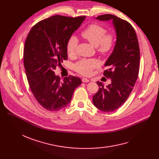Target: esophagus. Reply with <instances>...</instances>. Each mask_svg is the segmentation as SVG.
<instances>
[{
  "instance_id": "1",
  "label": "esophagus",
  "mask_w": 159,
  "mask_h": 159,
  "mask_svg": "<svg viewBox=\"0 0 159 159\" xmlns=\"http://www.w3.org/2000/svg\"><path fill=\"white\" fill-rule=\"evenodd\" d=\"M82 82H89V80H88V79H86V78H83L82 79Z\"/></svg>"
}]
</instances>
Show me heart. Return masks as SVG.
I'll return each instance as SVG.
<instances>
[{"mask_svg": "<svg viewBox=\"0 0 159 159\" xmlns=\"http://www.w3.org/2000/svg\"><path fill=\"white\" fill-rule=\"evenodd\" d=\"M81 35L93 46L97 47V52L103 56L109 54L114 48L115 37L113 33H106V30L98 24H91L81 33ZM79 43L77 37L71 35L67 41L66 52L68 55L75 54ZM100 66V62L95 58L82 59L76 63L74 68L79 73L89 76L93 70Z\"/></svg>", "mask_w": 159, "mask_h": 159, "instance_id": "1", "label": "heart"}]
</instances>
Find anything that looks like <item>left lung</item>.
Here are the masks:
<instances>
[{
    "label": "left lung",
    "instance_id": "obj_1",
    "mask_svg": "<svg viewBox=\"0 0 159 159\" xmlns=\"http://www.w3.org/2000/svg\"><path fill=\"white\" fill-rule=\"evenodd\" d=\"M99 20H112L116 34L113 51L105 63L104 75L111 83L104 88L101 82L93 97V102L100 110L112 112L127 100L137 79L140 64V49L135 31L126 20L111 14L99 15Z\"/></svg>",
    "mask_w": 159,
    "mask_h": 159
}]
</instances>
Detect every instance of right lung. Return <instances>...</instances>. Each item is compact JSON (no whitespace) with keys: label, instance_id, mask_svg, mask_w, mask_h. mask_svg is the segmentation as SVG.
Returning <instances> with one entry per match:
<instances>
[{"label":"right lung","instance_id":"add662e5","mask_svg":"<svg viewBox=\"0 0 159 159\" xmlns=\"http://www.w3.org/2000/svg\"><path fill=\"white\" fill-rule=\"evenodd\" d=\"M86 19L54 15L37 23L26 37L24 66L33 95L44 109L57 111L68 106L81 79L70 75L61 81L54 70L68 59L66 43Z\"/></svg>","mask_w":159,"mask_h":159}]
</instances>
